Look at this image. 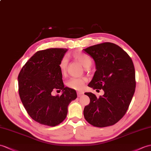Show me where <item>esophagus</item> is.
<instances>
[{
  "label": "esophagus",
  "instance_id": "obj_1",
  "mask_svg": "<svg viewBox=\"0 0 151 151\" xmlns=\"http://www.w3.org/2000/svg\"><path fill=\"white\" fill-rule=\"evenodd\" d=\"M76 93H77V96H78V97L81 96L82 95H83V93L82 91H77Z\"/></svg>",
  "mask_w": 151,
  "mask_h": 151
}]
</instances>
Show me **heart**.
<instances>
[{
  "instance_id": "heart-1",
  "label": "heart",
  "mask_w": 151,
  "mask_h": 151,
  "mask_svg": "<svg viewBox=\"0 0 151 151\" xmlns=\"http://www.w3.org/2000/svg\"><path fill=\"white\" fill-rule=\"evenodd\" d=\"M73 57L76 59L84 68H89L92 64V60L88 55L82 52H75L73 54ZM68 65V60L66 57H63L59 63V68L62 75H65L67 71ZM87 81L86 78H78V77H72L69 78L66 85L68 87L75 90H80L83 88L84 83Z\"/></svg>"
}]
</instances>
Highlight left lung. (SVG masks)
Instances as JSON below:
<instances>
[{"label": "left lung", "mask_w": 151, "mask_h": 151, "mask_svg": "<svg viewBox=\"0 0 151 151\" xmlns=\"http://www.w3.org/2000/svg\"><path fill=\"white\" fill-rule=\"evenodd\" d=\"M83 52L93 58L96 69L88 86L104 91L99 98L85 93L90 103L84 108V118L94 127L113 125L126 113L135 91L132 60L120 46L111 42L94 45Z\"/></svg>", "instance_id": "8db88e82"}]
</instances>
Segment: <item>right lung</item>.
Segmentation results:
<instances>
[{"label":"right lung","mask_w":151,"mask_h":151,"mask_svg":"<svg viewBox=\"0 0 151 151\" xmlns=\"http://www.w3.org/2000/svg\"><path fill=\"white\" fill-rule=\"evenodd\" d=\"M67 49L50 48L37 51L26 63L18 76L19 93L30 117L42 125H57L65 120L68 107L76 99L75 89L64 87L59 63ZM62 90L61 96L52 90Z\"/></svg>","instance_id":"add662e5"}]
</instances>
